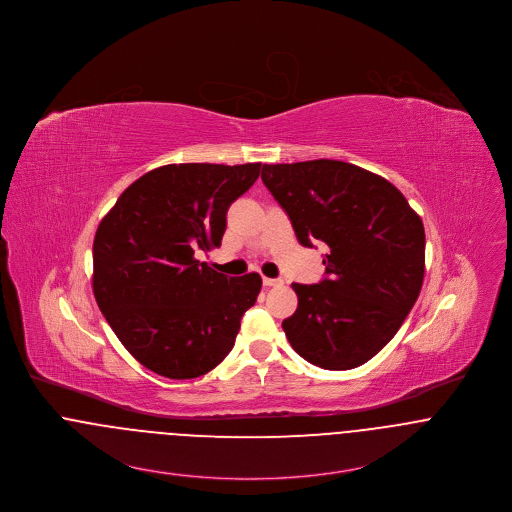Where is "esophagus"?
<instances>
[{
  "label": "esophagus",
  "instance_id": "esophagus-1",
  "mask_svg": "<svg viewBox=\"0 0 512 512\" xmlns=\"http://www.w3.org/2000/svg\"><path fill=\"white\" fill-rule=\"evenodd\" d=\"M262 283H264L266 287H276V285H281L283 281L279 278H262Z\"/></svg>",
  "mask_w": 512,
  "mask_h": 512
}]
</instances>
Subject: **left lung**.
Listing matches in <instances>:
<instances>
[{"label": "left lung", "mask_w": 512, "mask_h": 512, "mask_svg": "<svg viewBox=\"0 0 512 512\" xmlns=\"http://www.w3.org/2000/svg\"><path fill=\"white\" fill-rule=\"evenodd\" d=\"M262 182L297 240L325 242L326 278L293 283L297 311L281 326L293 350L325 370H352L395 336L419 297L424 227L385 178L340 160L264 164Z\"/></svg>", "instance_id": "8db88e82"}]
</instances>
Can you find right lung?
I'll return each instance as SVG.
<instances>
[{
  "instance_id": "add662e5",
  "label": "right lung",
  "mask_w": 512,
  "mask_h": 512,
  "mask_svg": "<svg viewBox=\"0 0 512 512\" xmlns=\"http://www.w3.org/2000/svg\"><path fill=\"white\" fill-rule=\"evenodd\" d=\"M260 164H168L127 187L93 238V295L121 344L170 379L217 368L256 303L258 274L231 278L195 258L221 246L231 203Z\"/></svg>"
}]
</instances>
